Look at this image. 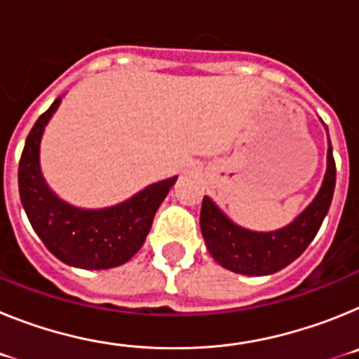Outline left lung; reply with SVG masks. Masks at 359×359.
I'll return each mask as SVG.
<instances>
[{"instance_id":"8db88e82","label":"left lung","mask_w":359,"mask_h":359,"mask_svg":"<svg viewBox=\"0 0 359 359\" xmlns=\"http://www.w3.org/2000/svg\"><path fill=\"white\" fill-rule=\"evenodd\" d=\"M336 185V163L332 147L327 152V172L318 196L290 226L269 233H257L228 221L214 203L205 196L201 205L203 239L210 255L223 268L236 273L271 275L300 257L318 233L323 217L331 207Z\"/></svg>"}]
</instances>
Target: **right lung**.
<instances>
[{"mask_svg": "<svg viewBox=\"0 0 359 359\" xmlns=\"http://www.w3.org/2000/svg\"><path fill=\"white\" fill-rule=\"evenodd\" d=\"M59 104L61 98L28 133L19 160V198L32 228L59 261L84 269L115 268L142 248L158 207L177 177L154 183L118 207L104 210L69 207L46 187L39 169L41 136Z\"/></svg>", "mask_w": 359, "mask_h": 359, "instance_id": "right-lung-1", "label": "right lung"}]
</instances>
